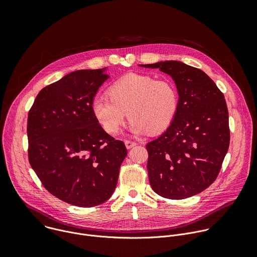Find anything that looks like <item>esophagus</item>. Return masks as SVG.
<instances>
[{"mask_svg": "<svg viewBox=\"0 0 257 257\" xmlns=\"http://www.w3.org/2000/svg\"><path fill=\"white\" fill-rule=\"evenodd\" d=\"M137 143L135 142V141H131V140H126L125 141V145H126V148L128 149V150H130V149H132L133 146H135Z\"/></svg>", "mask_w": 257, "mask_h": 257, "instance_id": "1", "label": "esophagus"}]
</instances>
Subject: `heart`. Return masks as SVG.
Wrapping results in <instances>:
<instances>
[{
    "label": "heart",
    "instance_id": "heart-1",
    "mask_svg": "<svg viewBox=\"0 0 257 257\" xmlns=\"http://www.w3.org/2000/svg\"><path fill=\"white\" fill-rule=\"evenodd\" d=\"M108 94L93 96L90 107L95 120L109 134L119 132L127 112L131 132L161 133L178 111V90L169 79L130 73L109 86Z\"/></svg>",
    "mask_w": 257,
    "mask_h": 257
}]
</instances>
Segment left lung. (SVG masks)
Masks as SVG:
<instances>
[{
  "label": "left lung",
  "mask_w": 257,
  "mask_h": 257,
  "mask_svg": "<svg viewBox=\"0 0 257 257\" xmlns=\"http://www.w3.org/2000/svg\"><path fill=\"white\" fill-rule=\"evenodd\" d=\"M158 68L175 81L179 105L169 128L146 144L154 191L169 199L196 195L216 179L230 144L223 92L197 68L179 61L140 65Z\"/></svg>",
  "instance_id": "8db88e82"
}]
</instances>
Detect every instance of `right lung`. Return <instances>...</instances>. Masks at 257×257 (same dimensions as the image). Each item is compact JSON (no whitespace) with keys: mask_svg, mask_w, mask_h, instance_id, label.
Returning <instances> with one entry per match:
<instances>
[{"mask_svg":"<svg viewBox=\"0 0 257 257\" xmlns=\"http://www.w3.org/2000/svg\"><path fill=\"white\" fill-rule=\"evenodd\" d=\"M107 78L105 68L71 72L43 88L28 113L31 168L51 194L80 207L112 196L127 156L124 142L108 135L91 112Z\"/></svg>","mask_w":257,"mask_h":257,"instance_id":"obj_1","label":"right lung"}]
</instances>
